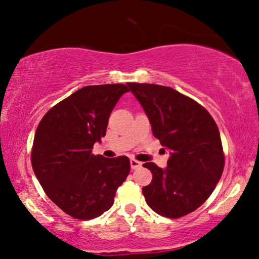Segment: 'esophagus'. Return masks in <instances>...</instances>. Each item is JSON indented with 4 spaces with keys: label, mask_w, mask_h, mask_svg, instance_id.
<instances>
[{
    "label": "esophagus",
    "mask_w": 259,
    "mask_h": 259,
    "mask_svg": "<svg viewBox=\"0 0 259 259\" xmlns=\"http://www.w3.org/2000/svg\"><path fill=\"white\" fill-rule=\"evenodd\" d=\"M131 167H132V169H139L142 167V162L137 159H131Z\"/></svg>",
    "instance_id": "esophagus-1"
}]
</instances>
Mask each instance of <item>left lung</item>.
Masks as SVG:
<instances>
[{
    "label": "left lung",
    "mask_w": 259,
    "mask_h": 259,
    "mask_svg": "<svg viewBox=\"0 0 259 259\" xmlns=\"http://www.w3.org/2000/svg\"><path fill=\"white\" fill-rule=\"evenodd\" d=\"M127 85L147 113L155 138L170 151L166 168L143 165L152 173L151 183L142 189L148 206L168 219L188 215L209 198L223 173L219 127L205 108L174 89Z\"/></svg>",
    "instance_id": "1"
}]
</instances>
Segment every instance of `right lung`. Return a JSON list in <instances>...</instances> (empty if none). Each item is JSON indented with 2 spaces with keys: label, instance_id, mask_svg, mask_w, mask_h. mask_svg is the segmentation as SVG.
<instances>
[{
  "label": "right lung",
  "instance_id": "add662e5",
  "mask_svg": "<svg viewBox=\"0 0 259 259\" xmlns=\"http://www.w3.org/2000/svg\"><path fill=\"white\" fill-rule=\"evenodd\" d=\"M124 84L81 88L45 113L36 130L31 166L44 192L66 214L93 220L109 210L130 173L126 156H94Z\"/></svg>",
  "mask_w": 259,
  "mask_h": 259
}]
</instances>
